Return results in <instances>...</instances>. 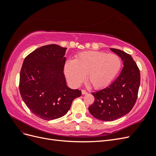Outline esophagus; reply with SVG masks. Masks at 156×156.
Here are the masks:
<instances>
[{
  "label": "esophagus",
  "mask_w": 156,
  "mask_h": 156,
  "mask_svg": "<svg viewBox=\"0 0 156 156\" xmlns=\"http://www.w3.org/2000/svg\"><path fill=\"white\" fill-rule=\"evenodd\" d=\"M81 92H82L83 95H84V94H87V92L86 90H82Z\"/></svg>",
  "instance_id": "1"
}]
</instances>
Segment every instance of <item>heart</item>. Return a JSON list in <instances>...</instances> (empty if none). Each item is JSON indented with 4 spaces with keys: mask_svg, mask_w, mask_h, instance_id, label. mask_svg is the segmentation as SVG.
<instances>
[{
    "mask_svg": "<svg viewBox=\"0 0 156 156\" xmlns=\"http://www.w3.org/2000/svg\"><path fill=\"white\" fill-rule=\"evenodd\" d=\"M122 60L116 54H107L99 51H87L80 53L75 60L65 62L64 72L68 82L77 87L85 79L91 86L102 88L110 84L119 73Z\"/></svg>",
    "mask_w": 156,
    "mask_h": 156,
    "instance_id": "1",
    "label": "heart"
}]
</instances>
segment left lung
<instances>
[{"label":"left lung","instance_id":"obj_1","mask_svg":"<svg viewBox=\"0 0 156 156\" xmlns=\"http://www.w3.org/2000/svg\"><path fill=\"white\" fill-rule=\"evenodd\" d=\"M110 49L121 58L124 68L109 86L92 93L95 101L88 111L94 117L102 121L119 119L132 109L140 81L139 69L131 56L120 49Z\"/></svg>","mask_w":156,"mask_h":156}]
</instances>
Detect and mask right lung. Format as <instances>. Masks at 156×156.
<instances>
[{
  "label": "right lung",
  "mask_w": 156,
  "mask_h": 156,
  "mask_svg": "<svg viewBox=\"0 0 156 156\" xmlns=\"http://www.w3.org/2000/svg\"><path fill=\"white\" fill-rule=\"evenodd\" d=\"M66 48L44 45L25 58L20 72V91L31 112L41 119L51 120L65 115L79 89L69 88L64 74Z\"/></svg>",
  "instance_id": "obj_1"
}]
</instances>
